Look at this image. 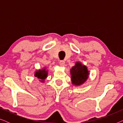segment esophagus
<instances>
[{"label": "esophagus", "instance_id": "1", "mask_svg": "<svg viewBox=\"0 0 123 123\" xmlns=\"http://www.w3.org/2000/svg\"><path fill=\"white\" fill-rule=\"evenodd\" d=\"M59 64L61 67H64L65 65V62L64 60H61L59 62Z\"/></svg>", "mask_w": 123, "mask_h": 123}]
</instances>
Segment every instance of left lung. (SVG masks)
I'll list each match as a JSON object with an SVG mask.
<instances>
[{
	"instance_id": "obj_1",
	"label": "left lung",
	"mask_w": 123,
	"mask_h": 123,
	"mask_svg": "<svg viewBox=\"0 0 123 123\" xmlns=\"http://www.w3.org/2000/svg\"><path fill=\"white\" fill-rule=\"evenodd\" d=\"M70 70L72 84L75 86H79L85 83L90 75V71L87 67L80 62H77Z\"/></svg>"
}]
</instances>
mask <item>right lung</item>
Instances as JSON below:
<instances>
[{
  "mask_svg": "<svg viewBox=\"0 0 123 123\" xmlns=\"http://www.w3.org/2000/svg\"><path fill=\"white\" fill-rule=\"evenodd\" d=\"M34 76L38 79V80L41 83H44L45 80L48 76V70L47 67H44L40 69L36 70L35 72Z\"/></svg>",
  "mask_w": 123,
  "mask_h": 123,
  "instance_id": "add662e5",
  "label": "right lung"
}]
</instances>
